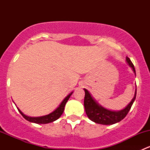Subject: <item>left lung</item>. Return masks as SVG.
Instances as JSON below:
<instances>
[{
	"mask_svg": "<svg viewBox=\"0 0 150 150\" xmlns=\"http://www.w3.org/2000/svg\"><path fill=\"white\" fill-rule=\"evenodd\" d=\"M125 60H126L127 64L130 66V67H131L136 75L135 68L133 63L131 62V59L126 57ZM84 107L88 117L93 122L102 124V125H112L122 120L131 110V106L135 101L136 96H137V88H136L134 98L125 108L118 111H112V110L104 108V107L100 105L95 100L94 98H93V96L87 89L84 88Z\"/></svg>",
	"mask_w": 150,
	"mask_h": 150,
	"instance_id": "obj_1",
	"label": "left lung"
}]
</instances>
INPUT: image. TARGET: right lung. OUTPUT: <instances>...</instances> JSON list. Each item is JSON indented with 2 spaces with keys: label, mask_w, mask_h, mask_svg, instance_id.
Wrapping results in <instances>:
<instances>
[{
  "label": "right lung",
  "mask_w": 150,
  "mask_h": 150,
  "mask_svg": "<svg viewBox=\"0 0 150 150\" xmlns=\"http://www.w3.org/2000/svg\"><path fill=\"white\" fill-rule=\"evenodd\" d=\"M72 93H73V91L71 92L69 94H68L67 96L64 98V100L62 102V103L59 104V107H57L54 111H53L52 112H51L50 114L46 115L40 116V117H30V116H28L24 114V113L22 112L19 108H18V107L17 109L18 110H19V112H20V114L23 116L24 118L26 119V120H28V121L31 122H34V123H37V124L49 123V122H52L55 121V120H57V119L59 118L60 116L62 115L67 102L68 99H69V97H70L71 95L72 94Z\"/></svg>",
  "instance_id": "add662e5"
}]
</instances>
